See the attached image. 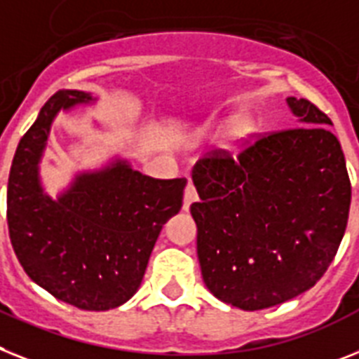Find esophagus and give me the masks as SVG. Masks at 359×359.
Listing matches in <instances>:
<instances>
[{
    "label": "esophagus",
    "instance_id": "esophagus-1",
    "mask_svg": "<svg viewBox=\"0 0 359 359\" xmlns=\"http://www.w3.org/2000/svg\"><path fill=\"white\" fill-rule=\"evenodd\" d=\"M197 198V189H195V186L191 184V182H188V186H186L184 189V204H182V208H184V210H189V206H191Z\"/></svg>",
    "mask_w": 359,
    "mask_h": 359
}]
</instances>
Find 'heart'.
Returning a JSON list of instances; mask_svg holds the SVG:
<instances>
[{"label": "heart", "instance_id": "1", "mask_svg": "<svg viewBox=\"0 0 359 359\" xmlns=\"http://www.w3.org/2000/svg\"><path fill=\"white\" fill-rule=\"evenodd\" d=\"M231 129H236V131H233L236 137H245L246 135L245 126H237V122L233 118L217 120V122L206 126V128L203 129V133H224V131H231Z\"/></svg>", "mask_w": 359, "mask_h": 359}]
</instances>
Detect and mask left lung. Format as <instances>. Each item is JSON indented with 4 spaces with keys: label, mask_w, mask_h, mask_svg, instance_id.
Listing matches in <instances>:
<instances>
[{
    "label": "left lung",
    "mask_w": 359,
    "mask_h": 359,
    "mask_svg": "<svg viewBox=\"0 0 359 359\" xmlns=\"http://www.w3.org/2000/svg\"><path fill=\"white\" fill-rule=\"evenodd\" d=\"M299 126L201 158L197 255L204 285L241 310L281 305L327 272L347 228L351 180L323 111L288 96Z\"/></svg>",
    "instance_id": "left-lung-1"
}]
</instances>
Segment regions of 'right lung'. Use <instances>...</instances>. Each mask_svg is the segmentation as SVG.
I'll list each match as a JSON object with an SVG mask.
<instances>
[{"instance_id": "add662e5", "label": "right lung", "mask_w": 359, "mask_h": 359, "mask_svg": "<svg viewBox=\"0 0 359 359\" xmlns=\"http://www.w3.org/2000/svg\"><path fill=\"white\" fill-rule=\"evenodd\" d=\"M93 102L91 93L62 89L41 107L12 161L7 222L18 261L38 287L76 309L109 310L140 287L162 226L182 206L186 179H153L114 156L50 197L40 179L50 126L60 111Z\"/></svg>"}]
</instances>
